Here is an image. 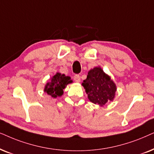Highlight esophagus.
Instances as JSON below:
<instances>
[{"label":"esophagus","mask_w":154,"mask_h":154,"mask_svg":"<svg viewBox=\"0 0 154 154\" xmlns=\"http://www.w3.org/2000/svg\"><path fill=\"white\" fill-rule=\"evenodd\" d=\"M74 80H75L76 82H80V77L78 75H75L74 76Z\"/></svg>","instance_id":"obj_1"}]
</instances>
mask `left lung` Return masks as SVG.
I'll return each mask as SVG.
<instances>
[{
	"label": "left lung",
	"instance_id": "8db88e82",
	"mask_svg": "<svg viewBox=\"0 0 154 154\" xmlns=\"http://www.w3.org/2000/svg\"><path fill=\"white\" fill-rule=\"evenodd\" d=\"M82 86L89 101L101 106L112 101L117 90L116 84L100 67H96L88 72Z\"/></svg>",
	"mask_w": 154,
	"mask_h": 154
}]
</instances>
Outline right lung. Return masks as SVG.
<instances>
[{"label": "right lung", "mask_w": 154, "mask_h": 154, "mask_svg": "<svg viewBox=\"0 0 154 154\" xmlns=\"http://www.w3.org/2000/svg\"><path fill=\"white\" fill-rule=\"evenodd\" d=\"M70 79V77L65 76L64 74L57 72L45 86L44 91L53 98L61 96L63 94V89L68 84L72 82Z\"/></svg>", "instance_id": "obj_1"}]
</instances>
